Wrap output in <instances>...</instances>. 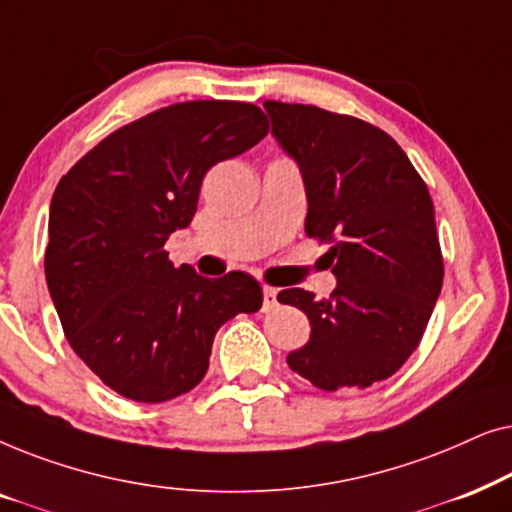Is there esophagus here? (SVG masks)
Here are the masks:
<instances>
[{
  "mask_svg": "<svg viewBox=\"0 0 512 512\" xmlns=\"http://www.w3.org/2000/svg\"><path fill=\"white\" fill-rule=\"evenodd\" d=\"M277 307V289L275 286H263V312H270Z\"/></svg>",
  "mask_w": 512,
  "mask_h": 512,
  "instance_id": "obj_1",
  "label": "esophagus"
}]
</instances>
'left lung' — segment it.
<instances>
[{
  "label": "left lung",
  "mask_w": 512,
  "mask_h": 512,
  "mask_svg": "<svg viewBox=\"0 0 512 512\" xmlns=\"http://www.w3.org/2000/svg\"><path fill=\"white\" fill-rule=\"evenodd\" d=\"M272 135L296 158L307 193L305 233L331 244L338 279L331 298L284 289L312 333L286 356L324 391L387 380L415 352L443 289V251L424 179L373 123L347 114L265 100Z\"/></svg>",
  "instance_id": "left-lung-1"
}]
</instances>
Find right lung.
Returning a JSON list of instances; mask_svg holds the SVG:
<instances>
[{
  "label": "right lung",
  "instance_id": "add662e5",
  "mask_svg": "<svg viewBox=\"0 0 512 512\" xmlns=\"http://www.w3.org/2000/svg\"><path fill=\"white\" fill-rule=\"evenodd\" d=\"M268 135L251 102L193 100L111 132L60 179L44 270L62 331L116 394L163 403L209 368L219 328L258 312L247 272L200 277L174 268L165 242L198 209L205 174Z\"/></svg>",
  "mask_w": 512,
  "mask_h": 512
}]
</instances>
